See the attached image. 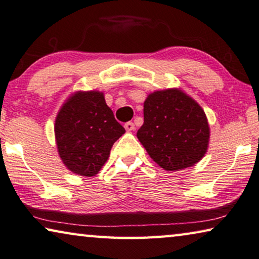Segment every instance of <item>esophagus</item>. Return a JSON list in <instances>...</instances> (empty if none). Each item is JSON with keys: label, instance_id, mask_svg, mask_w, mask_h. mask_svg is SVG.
I'll return each mask as SVG.
<instances>
[{"label": "esophagus", "instance_id": "34e87169", "mask_svg": "<svg viewBox=\"0 0 259 259\" xmlns=\"http://www.w3.org/2000/svg\"><path fill=\"white\" fill-rule=\"evenodd\" d=\"M124 127H125V130L127 131V132H131V131H134L135 125L133 124L132 121H128V122H126V124L124 125Z\"/></svg>", "mask_w": 259, "mask_h": 259}]
</instances>
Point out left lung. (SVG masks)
Returning <instances> with one entry per match:
<instances>
[{"mask_svg": "<svg viewBox=\"0 0 259 259\" xmlns=\"http://www.w3.org/2000/svg\"><path fill=\"white\" fill-rule=\"evenodd\" d=\"M143 117L137 137L162 168L180 171L204 157L210 140L207 118L201 105L180 88L148 95Z\"/></svg>", "mask_w": 259, "mask_h": 259, "instance_id": "8db88e82", "label": "left lung"}]
</instances>
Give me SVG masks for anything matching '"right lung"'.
I'll list each match as a JSON object with an SVG mask.
<instances>
[{
  "mask_svg": "<svg viewBox=\"0 0 259 259\" xmlns=\"http://www.w3.org/2000/svg\"><path fill=\"white\" fill-rule=\"evenodd\" d=\"M54 128L63 164L82 177L99 173L113 143L125 133L99 91L73 93L59 109Z\"/></svg>",
  "mask_w": 259,
  "mask_h": 259,
  "instance_id": "right-lung-1",
  "label": "right lung"
}]
</instances>
